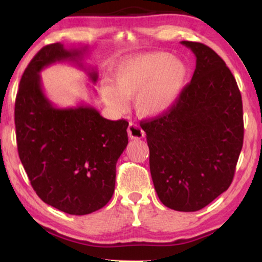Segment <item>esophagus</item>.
<instances>
[{
	"instance_id": "obj_1",
	"label": "esophagus",
	"mask_w": 262,
	"mask_h": 262,
	"mask_svg": "<svg viewBox=\"0 0 262 262\" xmlns=\"http://www.w3.org/2000/svg\"><path fill=\"white\" fill-rule=\"evenodd\" d=\"M128 136L130 137V139H142V137L144 136V132L143 129L140 126L135 125V123H129V126H128Z\"/></svg>"
}]
</instances>
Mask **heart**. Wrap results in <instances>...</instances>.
<instances>
[{
  "instance_id": "obj_1",
  "label": "heart",
  "mask_w": 262,
  "mask_h": 262,
  "mask_svg": "<svg viewBox=\"0 0 262 262\" xmlns=\"http://www.w3.org/2000/svg\"><path fill=\"white\" fill-rule=\"evenodd\" d=\"M188 68L183 60L166 52H154L127 59L115 68L113 85L100 88L110 107L125 112L128 99H135L137 114L158 118L166 114L183 94Z\"/></svg>"
}]
</instances>
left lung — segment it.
<instances>
[{"mask_svg": "<svg viewBox=\"0 0 262 262\" xmlns=\"http://www.w3.org/2000/svg\"><path fill=\"white\" fill-rule=\"evenodd\" d=\"M196 57L192 81L162 117L141 121L159 200L196 211L231 185L243 148V101L225 62L201 42L181 41Z\"/></svg>", "mask_w": 262, "mask_h": 262, "instance_id": "1", "label": "left lung"}]
</instances>
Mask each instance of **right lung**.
Instances as JSON below:
<instances>
[{
	"label": "right lung",
	"mask_w": 262,
	"mask_h": 262,
	"mask_svg": "<svg viewBox=\"0 0 262 262\" xmlns=\"http://www.w3.org/2000/svg\"><path fill=\"white\" fill-rule=\"evenodd\" d=\"M88 47H42L20 78L15 104L17 148L41 200L70 215L103 208L114 193L115 165L128 144L126 120H107L92 106L59 108L43 94L40 72L60 61L81 60ZM94 83L98 74L89 70Z\"/></svg>",
	"instance_id": "1"
}]
</instances>
